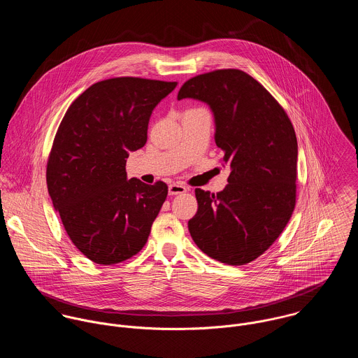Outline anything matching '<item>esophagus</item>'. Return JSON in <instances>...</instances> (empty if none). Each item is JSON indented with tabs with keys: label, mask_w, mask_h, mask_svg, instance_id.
Returning a JSON list of instances; mask_svg holds the SVG:
<instances>
[{
	"label": "esophagus",
	"mask_w": 358,
	"mask_h": 358,
	"mask_svg": "<svg viewBox=\"0 0 358 358\" xmlns=\"http://www.w3.org/2000/svg\"><path fill=\"white\" fill-rule=\"evenodd\" d=\"M187 190H189V189H187L186 186L180 185V183H172V185H169V187H168V193H169V196L183 194V193H186Z\"/></svg>",
	"instance_id": "obj_1"
}]
</instances>
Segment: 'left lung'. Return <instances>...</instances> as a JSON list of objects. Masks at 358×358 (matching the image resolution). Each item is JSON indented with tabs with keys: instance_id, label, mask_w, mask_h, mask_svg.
I'll list each match as a JSON object with an SVG mask.
<instances>
[{
	"instance_id": "1",
	"label": "left lung",
	"mask_w": 358,
	"mask_h": 358,
	"mask_svg": "<svg viewBox=\"0 0 358 358\" xmlns=\"http://www.w3.org/2000/svg\"><path fill=\"white\" fill-rule=\"evenodd\" d=\"M209 106L215 142L229 165V185L210 194L196 189L199 209L189 220L197 247L215 260L241 266L278 238L296 203L298 142L284 108L250 74L215 70L186 81L180 99Z\"/></svg>"
}]
</instances>
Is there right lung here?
Returning <instances> with one entry per match:
<instances>
[{"label":"right lung","mask_w":358,"mask_h":358,"mask_svg":"<svg viewBox=\"0 0 358 358\" xmlns=\"http://www.w3.org/2000/svg\"><path fill=\"white\" fill-rule=\"evenodd\" d=\"M176 83L117 77L99 81L67 108L47 165V185L73 244L99 264H115L146 244L168 186L128 179L129 152L148 142L154 107Z\"/></svg>","instance_id":"1"}]
</instances>
